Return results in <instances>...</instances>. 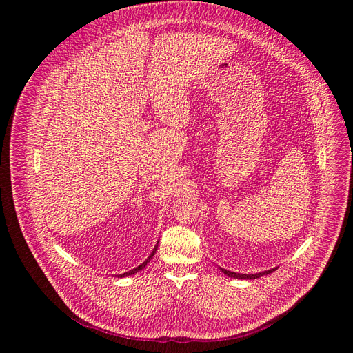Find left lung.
Segmentation results:
<instances>
[{
	"mask_svg": "<svg viewBox=\"0 0 353 353\" xmlns=\"http://www.w3.org/2000/svg\"><path fill=\"white\" fill-rule=\"evenodd\" d=\"M222 272L230 278H237V279H256V278H260L263 275H267V274H271L272 271H275V268L272 270H268V271H263V272H259V274H237V272H232V271H228V270H223L221 268Z\"/></svg>",
	"mask_w": 353,
	"mask_h": 353,
	"instance_id": "1",
	"label": "left lung"
}]
</instances>
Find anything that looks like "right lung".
<instances>
[{
  "label": "right lung",
  "mask_w": 353,
  "mask_h": 353,
  "mask_svg": "<svg viewBox=\"0 0 353 353\" xmlns=\"http://www.w3.org/2000/svg\"><path fill=\"white\" fill-rule=\"evenodd\" d=\"M157 248H158V244L155 245V248H154V251H152V253H150V256L141 264V265H138L137 268H134V270H131V271H128V272H124V274H121V275H117L119 278H124V276H128V275H134V274H137V272H139L141 270H143L145 268V265L150 261V259H152L154 257V254L157 253Z\"/></svg>",
  "instance_id": "obj_1"
}]
</instances>
